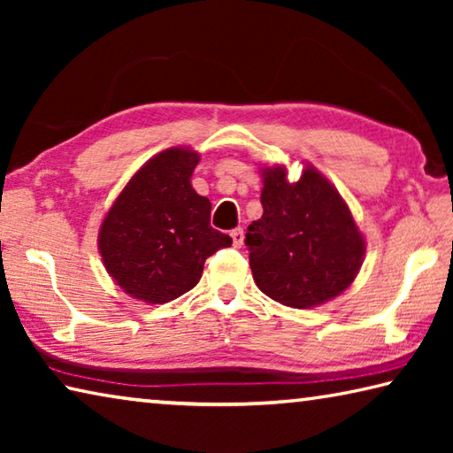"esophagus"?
Returning <instances> with one entry per match:
<instances>
[{"mask_svg": "<svg viewBox=\"0 0 453 453\" xmlns=\"http://www.w3.org/2000/svg\"><path fill=\"white\" fill-rule=\"evenodd\" d=\"M229 235H232L234 248H242V245H243V229H242V227H235L234 232L229 234Z\"/></svg>", "mask_w": 453, "mask_h": 453, "instance_id": "esophagus-1", "label": "esophagus"}]
</instances>
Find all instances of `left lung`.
<instances>
[{"label":"left lung","mask_w":453,"mask_h":453,"mask_svg":"<svg viewBox=\"0 0 453 453\" xmlns=\"http://www.w3.org/2000/svg\"><path fill=\"white\" fill-rule=\"evenodd\" d=\"M264 216L245 234L257 288L297 310L342 294L364 264L365 242L348 203L316 167L289 183L283 165L264 167Z\"/></svg>","instance_id":"1"}]
</instances>
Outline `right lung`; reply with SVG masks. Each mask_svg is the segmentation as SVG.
<instances>
[{
	"label": "right lung",
	"instance_id": "obj_1",
	"mask_svg": "<svg viewBox=\"0 0 453 453\" xmlns=\"http://www.w3.org/2000/svg\"><path fill=\"white\" fill-rule=\"evenodd\" d=\"M197 151L170 148L135 172L99 227L111 280L145 303H167L197 286L203 264L232 237L210 226L211 203L191 188Z\"/></svg>",
	"mask_w": 453,
	"mask_h": 453
}]
</instances>
